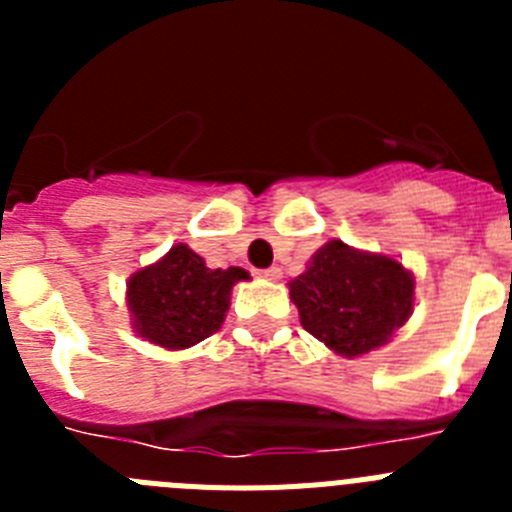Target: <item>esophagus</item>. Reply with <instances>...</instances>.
<instances>
[{
    "instance_id": "34e87169",
    "label": "esophagus",
    "mask_w": 512,
    "mask_h": 512,
    "mask_svg": "<svg viewBox=\"0 0 512 512\" xmlns=\"http://www.w3.org/2000/svg\"><path fill=\"white\" fill-rule=\"evenodd\" d=\"M261 277L264 279H271V282H277L279 277H282V269H279V266H269V269H264V271H259Z\"/></svg>"
}]
</instances>
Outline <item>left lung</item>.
Listing matches in <instances>:
<instances>
[{
	"label": "left lung",
	"instance_id": "1",
	"mask_svg": "<svg viewBox=\"0 0 512 512\" xmlns=\"http://www.w3.org/2000/svg\"><path fill=\"white\" fill-rule=\"evenodd\" d=\"M302 328L354 359L384 346L413 315L415 279L400 261L328 241L289 282Z\"/></svg>",
	"mask_w": 512,
	"mask_h": 512
}]
</instances>
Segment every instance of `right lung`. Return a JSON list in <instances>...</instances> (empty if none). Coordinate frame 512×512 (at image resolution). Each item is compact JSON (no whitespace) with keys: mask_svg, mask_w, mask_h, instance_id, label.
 <instances>
[{"mask_svg":"<svg viewBox=\"0 0 512 512\" xmlns=\"http://www.w3.org/2000/svg\"><path fill=\"white\" fill-rule=\"evenodd\" d=\"M241 279H248V271L207 269L187 243L171 246L164 259L130 277L128 307L135 330L164 348L205 341L225 320L230 289Z\"/></svg>","mask_w":512,"mask_h":512,"instance_id":"obj_1","label":"right lung"}]
</instances>
